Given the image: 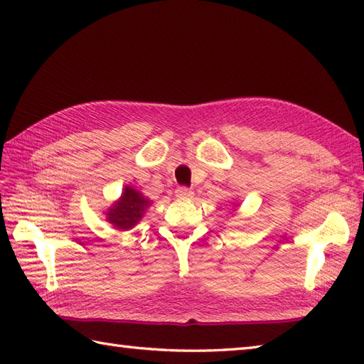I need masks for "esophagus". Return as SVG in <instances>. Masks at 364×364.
Listing matches in <instances>:
<instances>
[{"label": "esophagus", "instance_id": "34e87169", "mask_svg": "<svg viewBox=\"0 0 364 364\" xmlns=\"http://www.w3.org/2000/svg\"><path fill=\"white\" fill-rule=\"evenodd\" d=\"M175 196L180 200H189V198L194 197V191L189 189V188H178L176 192H175Z\"/></svg>", "mask_w": 364, "mask_h": 364}]
</instances>
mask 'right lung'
<instances>
[{"label": "right lung", "instance_id": "add662e5", "mask_svg": "<svg viewBox=\"0 0 364 364\" xmlns=\"http://www.w3.org/2000/svg\"><path fill=\"white\" fill-rule=\"evenodd\" d=\"M151 203V200L146 198L141 191L128 184V186L123 188L122 196L105 211L106 220L115 230L128 231L141 222Z\"/></svg>", "mask_w": 364, "mask_h": 364}]
</instances>
